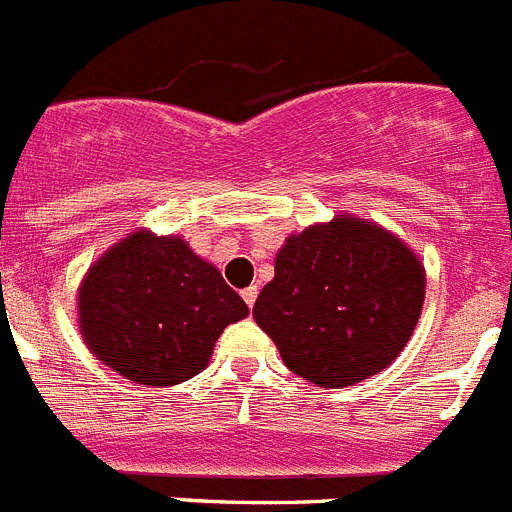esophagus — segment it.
I'll return each instance as SVG.
<instances>
[{
    "instance_id": "1",
    "label": "esophagus",
    "mask_w": 512,
    "mask_h": 512,
    "mask_svg": "<svg viewBox=\"0 0 512 512\" xmlns=\"http://www.w3.org/2000/svg\"><path fill=\"white\" fill-rule=\"evenodd\" d=\"M256 295H259V290H256V287H246V290L240 292V298L246 300V305L248 308H253V303H256Z\"/></svg>"
}]
</instances>
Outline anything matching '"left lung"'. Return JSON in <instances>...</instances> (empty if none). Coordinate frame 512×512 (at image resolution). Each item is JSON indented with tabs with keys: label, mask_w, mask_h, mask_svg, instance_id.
Segmentation results:
<instances>
[{
	"label": "left lung",
	"mask_w": 512,
	"mask_h": 512,
	"mask_svg": "<svg viewBox=\"0 0 512 512\" xmlns=\"http://www.w3.org/2000/svg\"><path fill=\"white\" fill-rule=\"evenodd\" d=\"M425 266L383 227L352 214L290 235L253 318L287 368L323 388L388 368L422 313Z\"/></svg>",
	"instance_id": "1"
}]
</instances>
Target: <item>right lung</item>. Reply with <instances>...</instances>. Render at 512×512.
Returning a JSON list of instances; mask_svg holds the SVG:
<instances>
[{
  "label": "right lung",
  "mask_w": 512,
  "mask_h": 512,
  "mask_svg": "<svg viewBox=\"0 0 512 512\" xmlns=\"http://www.w3.org/2000/svg\"><path fill=\"white\" fill-rule=\"evenodd\" d=\"M87 349L142 386H176L207 368L217 336L248 305L178 235L137 230L108 248L77 292Z\"/></svg>",
  "instance_id": "1"
}]
</instances>
